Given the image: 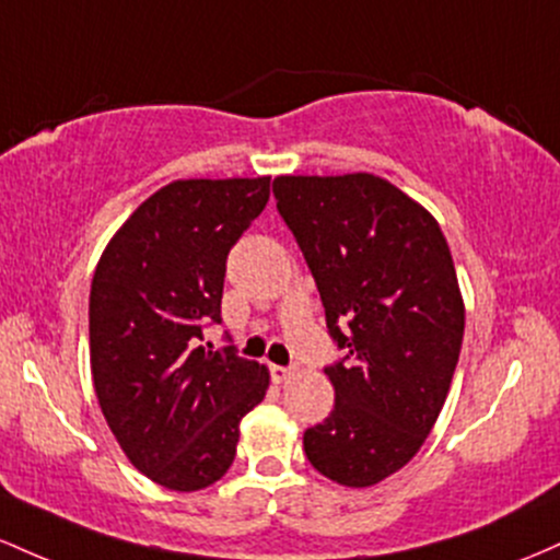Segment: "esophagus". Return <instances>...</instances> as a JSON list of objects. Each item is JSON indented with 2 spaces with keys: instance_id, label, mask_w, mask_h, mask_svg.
Here are the masks:
<instances>
[{
  "instance_id": "34e87169",
  "label": "esophagus",
  "mask_w": 560,
  "mask_h": 560,
  "mask_svg": "<svg viewBox=\"0 0 560 560\" xmlns=\"http://www.w3.org/2000/svg\"><path fill=\"white\" fill-rule=\"evenodd\" d=\"M269 375L275 383H282L291 378V368H282V364H269Z\"/></svg>"
}]
</instances>
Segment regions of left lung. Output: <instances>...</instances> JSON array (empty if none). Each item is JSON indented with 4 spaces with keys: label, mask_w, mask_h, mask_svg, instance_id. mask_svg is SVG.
I'll return each mask as SVG.
<instances>
[{
    "label": "left lung",
    "mask_w": 560,
    "mask_h": 560,
    "mask_svg": "<svg viewBox=\"0 0 560 560\" xmlns=\"http://www.w3.org/2000/svg\"><path fill=\"white\" fill-rule=\"evenodd\" d=\"M272 192L341 351L325 368L336 405L304 452L330 481L373 487L412 460L447 399L466 328L450 246L373 174L278 177Z\"/></svg>",
    "instance_id": "8db88e82"
}]
</instances>
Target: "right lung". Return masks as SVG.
Masks as SVG:
<instances>
[{
    "instance_id": "obj_1",
    "label": "right lung",
    "mask_w": 560,
    "mask_h": 560,
    "mask_svg": "<svg viewBox=\"0 0 560 560\" xmlns=\"http://www.w3.org/2000/svg\"><path fill=\"white\" fill-rule=\"evenodd\" d=\"M269 200V177L179 179L127 219L94 269L92 378L121 450L177 492L219 481L267 368L203 343L222 325L230 248Z\"/></svg>"
}]
</instances>
